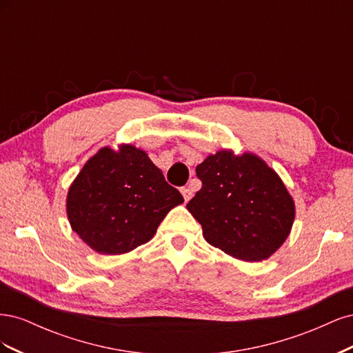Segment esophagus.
<instances>
[{"label": "esophagus", "mask_w": 353, "mask_h": 353, "mask_svg": "<svg viewBox=\"0 0 353 353\" xmlns=\"http://www.w3.org/2000/svg\"><path fill=\"white\" fill-rule=\"evenodd\" d=\"M181 194H183L185 201H188L191 197H193V190H191L190 187H183L181 188Z\"/></svg>", "instance_id": "obj_1"}]
</instances>
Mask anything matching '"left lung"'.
Returning a JSON list of instances; mask_svg holds the SVG:
<instances>
[{
  "label": "left lung",
  "mask_w": 353,
  "mask_h": 353,
  "mask_svg": "<svg viewBox=\"0 0 353 353\" xmlns=\"http://www.w3.org/2000/svg\"><path fill=\"white\" fill-rule=\"evenodd\" d=\"M196 174L203 185L187 209L209 244L245 262L268 259L281 248L294 222V201L265 160L219 150Z\"/></svg>",
  "instance_id": "obj_1"
}]
</instances>
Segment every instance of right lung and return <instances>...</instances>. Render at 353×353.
Instances as JSON below:
<instances>
[{
  "mask_svg": "<svg viewBox=\"0 0 353 353\" xmlns=\"http://www.w3.org/2000/svg\"><path fill=\"white\" fill-rule=\"evenodd\" d=\"M183 201L144 150L122 144L88 159L70 184L66 212L72 230L92 250L122 254L150 241Z\"/></svg>",
  "mask_w": 353,
  "mask_h": 353,
  "instance_id": "obj_1",
  "label": "right lung"
}]
</instances>
